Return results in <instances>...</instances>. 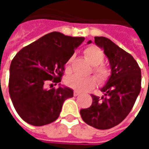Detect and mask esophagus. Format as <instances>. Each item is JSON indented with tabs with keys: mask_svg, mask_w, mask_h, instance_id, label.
<instances>
[{
	"mask_svg": "<svg viewBox=\"0 0 149 149\" xmlns=\"http://www.w3.org/2000/svg\"><path fill=\"white\" fill-rule=\"evenodd\" d=\"M81 94V93L80 92H78V91L75 90L74 93H73V95H74L75 97H77V96H78V95H80Z\"/></svg>",
	"mask_w": 149,
	"mask_h": 149,
	"instance_id": "obj_1",
	"label": "esophagus"
}]
</instances>
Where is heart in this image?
Here are the masks:
<instances>
[{"mask_svg": "<svg viewBox=\"0 0 149 149\" xmlns=\"http://www.w3.org/2000/svg\"><path fill=\"white\" fill-rule=\"evenodd\" d=\"M84 55L92 65H93V72L100 82H104L107 81L109 76V71L104 66L101 65L104 61V56L100 49L95 46L88 47L84 50ZM72 57L65 65V71L69 72L71 70ZM66 84L68 87L80 92H87L93 88L97 84V80L94 77H82L80 75H72L66 79Z\"/></svg>", "mask_w": 149, "mask_h": 149, "instance_id": "1", "label": "heart"}]
</instances>
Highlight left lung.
Wrapping results in <instances>:
<instances>
[{"mask_svg": "<svg viewBox=\"0 0 149 149\" xmlns=\"http://www.w3.org/2000/svg\"><path fill=\"white\" fill-rule=\"evenodd\" d=\"M95 44L109 61L111 74L100 88L104 95H92L93 104L80 111L83 120L97 129H109L119 125L128 115L141 92V71L131 54L111 40L95 37ZM92 43L88 40V44Z\"/></svg>", "mask_w": 149, "mask_h": 149, "instance_id": "1", "label": "left lung"}]
</instances>
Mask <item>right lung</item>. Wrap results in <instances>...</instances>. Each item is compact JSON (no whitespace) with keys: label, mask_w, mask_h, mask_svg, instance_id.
I'll list each match as a JSON object with an SVG mask.
<instances>
[{"label":"right lung","mask_w":149,"mask_h":149,"mask_svg":"<svg viewBox=\"0 0 149 149\" xmlns=\"http://www.w3.org/2000/svg\"><path fill=\"white\" fill-rule=\"evenodd\" d=\"M84 37L52 32L25 46L13 59L8 90L18 115L29 125L42 126L55 121L65 100L73 90L59 84L57 89L45 88L47 81L61 82L65 65Z\"/></svg>","instance_id":"add662e5"}]
</instances>
